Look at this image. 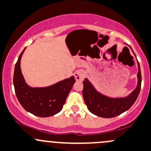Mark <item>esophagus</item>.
Listing matches in <instances>:
<instances>
[{
  "label": "esophagus",
  "mask_w": 151,
  "mask_h": 151,
  "mask_svg": "<svg viewBox=\"0 0 151 151\" xmlns=\"http://www.w3.org/2000/svg\"><path fill=\"white\" fill-rule=\"evenodd\" d=\"M74 77H75V79L77 81H82V80H83V79L85 77V71L82 69L77 70L74 73Z\"/></svg>",
  "instance_id": "esophagus-1"
}]
</instances>
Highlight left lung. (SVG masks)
Instances as JSON below:
<instances>
[{"label":"left lung","instance_id":"1","mask_svg":"<svg viewBox=\"0 0 151 151\" xmlns=\"http://www.w3.org/2000/svg\"><path fill=\"white\" fill-rule=\"evenodd\" d=\"M137 64L139 68L138 74H137V77H138L137 86L131 94L125 97L111 98L105 96L98 92L87 78L85 79L83 81V96L85 103L87 105L89 111L100 117L111 118L118 116L125 111H128L137 100L141 89L142 75L139 63L138 61Z\"/></svg>","mask_w":151,"mask_h":151}]
</instances>
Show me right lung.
<instances>
[{"instance_id":"add662e5","label":"right lung","mask_w":151,"mask_h":151,"mask_svg":"<svg viewBox=\"0 0 151 151\" xmlns=\"http://www.w3.org/2000/svg\"><path fill=\"white\" fill-rule=\"evenodd\" d=\"M21 52L15 64L13 77L14 91L20 105L28 112L40 117L53 116L62 110L66 98L72 88L75 78L60 81L45 88H32L25 82L20 69Z\"/></svg>"}]
</instances>
